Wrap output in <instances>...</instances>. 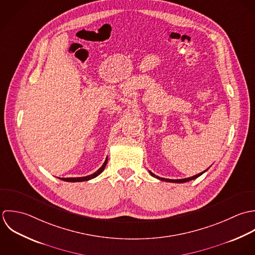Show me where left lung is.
I'll return each instance as SVG.
<instances>
[{"instance_id": "1", "label": "left lung", "mask_w": 255, "mask_h": 255, "mask_svg": "<svg viewBox=\"0 0 255 255\" xmlns=\"http://www.w3.org/2000/svg\"><path fill=\"white\" fill-rule=\"evenodd\" d=\"M206 170H207V169H206ZM206 170H205V171H206ZM205 171H203V172H200V173H198V174H196V175H193V176H191V177L183 178V179H167V178L159 177V176H157V175L153 174V172H151V171H150V173H151V175H152V176L155 177V178H157V179H159V180H161V181H167V182H175V183H183V182H187V181H190V180H192V179H195V178L199 177L201 174H203Z\"/></svg>"}]
</instances>
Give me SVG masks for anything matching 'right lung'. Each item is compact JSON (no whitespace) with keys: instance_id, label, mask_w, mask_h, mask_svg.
I'll return each instance as SVG.
<instances>
[{"instance_id":"obj_1","label":"right lung","mask_w":255,"mask_h":255,"mask_svg":"<svg viewBox=\"0 0 255 255\" xmlns=\"http://www.w3.org/2000/svg\"><path fill=\"white\" fill-rule=\"evenodd\" d=\"M106 163H107V157H106L105 161L103 162L102 167H101V168H99L95 173H93V174H91V175L84 176V177H68V178H60V179H62V180H64V181H68V182H81V181H88V180L93 179V178L97 177L98 175H100V174L102 173V171H103V169L105 168Z\"/></svg>"}]
</instances>
